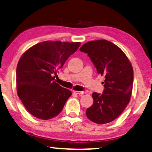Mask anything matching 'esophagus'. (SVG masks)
<instances>
[{
    "instance_id": "obj_1",
    "label": "esophagus",
    "mask_w": 152,
    "mask_h": 152,
    "mask_svg": "<svg viewBox=\"0 0 152 152\" xmlns=\"http://www.w3.org/2000/svg\"><path fill=\"white\" fill-rule=\"evenodd\" d=\"M73 92L75 94H78V95H83L84 93H85L84 92H83V91H73Z\"/></svg>"
}]
</instances>
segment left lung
Returning a JSON list of instances; mask_svg holds the SVG:
<instances>
[{
    "mask_svg": "<svg viewBox=\"0 0 152 152\" xmlns=\"http://www.w3.org/2000/svg\"><path fill=\"white\" fill-rule=\"evenodd\" d=\"M79 50L88 53L97 73L105 79L103 93H93L94 102L86 110V115L99 124L111 122L130 101L133 84L131 63L119 47L104 39L88 42Z\"/></svg>",
    "mask_w": 152,
    "mask_h": 152,
    "instance_id": "left-lung-1",
    "label": "left lung"
}]
</instances>
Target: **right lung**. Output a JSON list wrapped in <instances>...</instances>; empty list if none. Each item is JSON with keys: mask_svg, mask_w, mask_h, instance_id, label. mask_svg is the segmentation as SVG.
Masks as SVG:
<instances>
[{"mask_svg": "<svg viewBox=\"0 0 152 152\" xmlns=\"http://www.w3.org/2000/svg\"><path fill=\"white\" fill-rule=\"evenodd\" d=\"M81 43L47 41L23 53L16 70L17 93L29 113L47 120L57 116L72 92L57 83L55 76Z\"/></svg>", "mask_w": 152, "mask_h": 152, "instance_id": "obj_1", "label": "right lung"}]
</instances>
